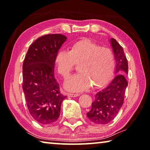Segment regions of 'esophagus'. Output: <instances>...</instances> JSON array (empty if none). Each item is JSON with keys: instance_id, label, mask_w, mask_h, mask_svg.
<instances>
[{"instance_id": "obj_1", "label": "esophagus", "mask_w": 150, "mask_h": 150, "mask_svg": "<svg viewBox=\"0 0 150 150\" xmlns=\"http://www.w3.org/2000/svg\"><path fill=\"white\" fill-rule=\"evenodd\" d=\"M80 95V94L78 93H68V96H70V97H76Z\"/></svg>"}]
</instances>
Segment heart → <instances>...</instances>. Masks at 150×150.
Masks as SVG:
<instances>
[{"label": "heart", "mask_w": 150, "mask_h": 150, "mask_svg": "<svg viewBox=\"0 0 150 150\" xmlns=\"http://www.w3.org/2000/svg\"><path fill=\"white\" fill-rule=\"evenodd\" d=\"M57 70L64 78H68L79 65V73L66 82L69 91L79 92L88 89L91 85L99 88L112 76L115 68V57L109 48L82 39L71 46L70 51L61 50L55 59Z\"/></svg>", "instance_id": "obj_1"}]
</instances>
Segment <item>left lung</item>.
<instances>
[{
	"label": "left lung",
	"mask_w": 150,
	"mask_h": 150,
	"mask_svg": "<svg viewBox=\"0 0 150 150\" xmlns=\"http://www.w3.org/2000/svg\"><path fill=\"white\" fill-rule=\"evenodd\" d=\"M116 61L117 75L107 87L94 96L92 108L87 112L90 121L96 124H107L117 116L124 102L128 83L125 74L128 73V62L123 47L115 40L110 39Z\"/></svg>",
	"instance_id": "left-lung-1"
}]
</instances>
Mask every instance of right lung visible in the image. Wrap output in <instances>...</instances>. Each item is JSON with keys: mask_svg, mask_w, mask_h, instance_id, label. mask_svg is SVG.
I'll use <instances>...</instances> for the list:
<instances>
[{"mask_svg": "<svg viewBox=\"0 0 150 150\" xmlns=\"http://www.w3.org/2000/svg\"><path fill=\"white\" fill-rule=\"evenodd\" d=\"M67 38L47 34L30 45L23 64V90L30 115L39 123H54L66 98L54 77L56 55Z\"/></svg>", "mask_w": 150, "mask_h": 150, "instance_id": "obj_1", "label": "right lung"}]
</instances>
